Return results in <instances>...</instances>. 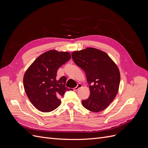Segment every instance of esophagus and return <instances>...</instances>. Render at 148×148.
Segmentation results:
<instances>
[{
	"label": "esophagus",
	"instance_id": "esophagus-1",
	"mask_svg": "<svg viewBox=\"0 0 148 148\" xmlns=\"http://www.w3.org/2000/svg\"><path fill=\"white\" fill-rule=\"evenodd\" d=\"M82 87V84H81V83H78V85H77V86H76L75 88H74V91H78V89H79V88H81Z\"/></svg>",
	"mask_w": 148,
	"mask_h": 148
}]
</instances>
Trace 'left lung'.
Masks as SVG:
<instances>
[{"label":"left lung","instance_id":"1","mask_svg":"<svg viewBox=\"0 0 148 148\" xmlns=\"http://www.w3.org/2000/svg\"><path fill=\"white\" fill-rule=\"evenodd\" d=\"M75 63L86 73L90 96L82 101L84 108L94 112L106 109L119 91L120 74L117 65L105 52L88 47L71 53Z\"/></svg>","mask_w":148,"mask_h":148}]
</instances>
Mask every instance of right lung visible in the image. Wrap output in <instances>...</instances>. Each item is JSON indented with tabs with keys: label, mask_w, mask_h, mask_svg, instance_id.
<instances>
[{
	"label": "right lung",
	"mask_w": 148,
	"mask_h": 148,
	"mask_svg": "<svg viewBox=\"0 0 148 148\" xmlns=\"http://www.w3.org/2000/svg\"><path fill=\"white\" fill-rule=\"evenodd\" d=\"M70 59L68 52L51 50L39 56L26 71L23 77L25 91L38 110L49 112L60 105L59 98L69 88L65 87L66 77L64 76L57 79V72Z\"/></svg>",
	"instance_id": "obj_1"
}]
</instances>
